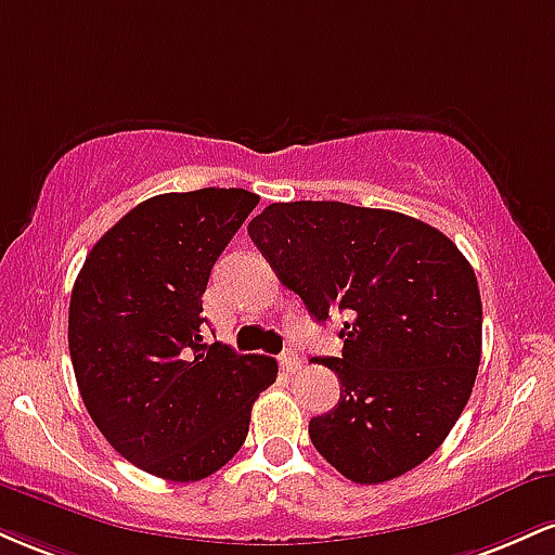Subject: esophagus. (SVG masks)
Here are the masks:
<instances>
[{"instance_id": "esophagus-1", "label": "esophagus", "mask_w": 555, "mask_h": 555, "mask_svg": "<svg viewBox=\"0 0 555 555\" xmlns=\"http://www.w3.org/2000/svg\"><path fill=\"white\" fill-rule=\"evenodd\" d=\"M279 365H282V371L284 373H295L297 367H299V354H295V352H284L282 358H279Z\"/></svg>"}]
</instances>
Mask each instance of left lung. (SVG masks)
I'll use <instances>...</instances> for the list:
<instances>
[{"mask_svg":"<svg viewBox=\"0 0 555 555\" xmlns=\"http://www.w3.org/2000/svg\"><path fill=\"white\" fill-rule=\"evenodd\" d=\"M247 234L318 323L349 315L339 404L310 420L318 454L378 486L423 464L473 393L482 302L469 260L412 216L339 201L271 203Z\"/></svg>","mask_w":555,"mask_h":555,"instance_id":"obj_1","label":"left lung"}]
</instances>
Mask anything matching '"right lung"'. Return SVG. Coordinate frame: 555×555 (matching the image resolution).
Here are the masks:
<instances>
[{
	"instance_id": "add662e5",
	"label": "right lung",
	"mask_w": 555,
	"mask_h": 555,
	"mask_svg": "<svg viewBox=\"0 0 555 555\" xmlns=\"http://www.w3.org/2000/svg\"><path fill=\"white\" fill-rule=\"evenodd\" d=\"M260 197L203 188L149 197L88 253L69 297L82 404L127 462L197 482L240 451L276 360L203 341V292Z\"/></svg>"
}]
</instances>
